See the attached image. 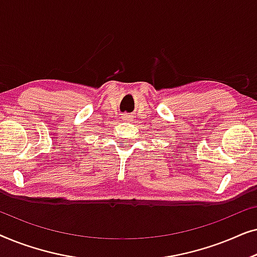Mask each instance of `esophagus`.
<instances>
[{
	"mask_svg": "<svg viewBox=\"0 0 257 257\" xmlns=\"http://www.w3.org/2000/svg\"><path fill=\"white\" fill-rule=\"evenodd\" d=\"M121 118H122V120H125V121H132L133 120V115L128 114V113H124L121 115Z\"/></svg>",
	"mask_w": 257,
	"mask_h": 257,
	"instance_id": "esophagus-1",
	"label": "esophagus"
}]
</instances>
